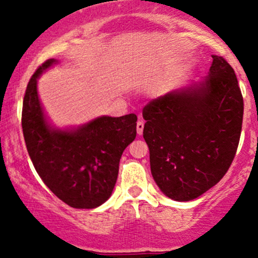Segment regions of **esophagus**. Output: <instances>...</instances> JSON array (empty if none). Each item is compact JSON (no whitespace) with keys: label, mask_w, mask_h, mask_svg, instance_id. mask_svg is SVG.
Here are the masks:
<instances>
[{"label":"esophagus","mask_w":258,"mask_h":258,"mask_svg":"<svg viewBox=\"0 0 258 258\" xmlns=\"http://www.w3.org/2000/svg\"><path fill=\"white\" fill-rule=\"evenodd\" d=\"M143 128H144V122H143V120H139L138 122H137V133L139 136L142 135V133H143Z\"/></svg>","instance_id":"34e87169"}]
</instances>
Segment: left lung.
Returning <instances> with one entry per match:
<instances>
[{
  "label": "left lung",
  "instance_id": "obj_1",
  "mask_svg": "<svg viewBox=\"0 0 258 258\" xmlns=\"http://www.w3.org/2000/svg\"><path fill=\"white\" fill-rule=\"evenodd\" d=\"M244 102L233 68L212 55L206 78L172 90L143 110V137L160 190L190 201L217 184L232 164Z\"/></svg>",
  "mask_w": 258,
  "mask_h": 258
}]
</instances>
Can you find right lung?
Instances as JSON below:
<instances>
[{"instance_id": "obj_1", "label": "right lung", "mask_w": 258, "mask_h": 258, "mask_svg": "<svg viewBox=\"0 0 258 258\" xmlns=\"http://www.w3.org/2000/svg\"><path fill=\"white\" fill-rule=\"evenodd\" d=\"M58 63L44 61L26 87L22 114L26 149L53 194L75 209H94L114 190L121 155L137 135V116L102 115L80 126L53 125L38 97L37 80Z\"/></svg>"}]
</instances>
